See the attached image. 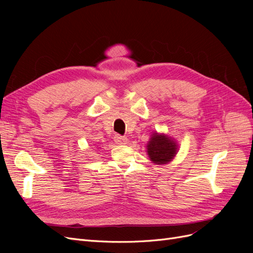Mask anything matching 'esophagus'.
Returning <instances> with one entry per match:
<instances>
[{"instance_id":"1","label":"esophagus","mask_w":253,"mask_h":253,"mask_svg":"<svg viewBox=\"0 0 253 253\" xmlns=\"http://www.w3.org/2000/svg\"><path fill=\"white\" fill-rule=\"evenodd\" d=\"M127 138L126 137H124V136H119V135H116L115 136V142H116L117 144H126L127 143Z\"/></svg>"}]
</instances>
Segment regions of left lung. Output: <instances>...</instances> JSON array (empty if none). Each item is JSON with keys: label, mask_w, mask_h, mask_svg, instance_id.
<instances>
[{"label": "left lung", "mask_w": 253, "mask_h": 253, "mask_svg": "<svg viewBox=\"0 0 253 253\" xmlns=\"http://www.w3.org/2000/svg\"><path fill=\"white\" fill-rule=\"evenodd\" d=\"M147 144V153L155 165H167L175 158L179 145L174 138L165 133L153 132Z\"/></svg>", "instance_id": "left-lung-1"}]
</instances>
